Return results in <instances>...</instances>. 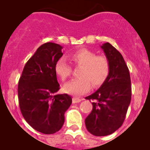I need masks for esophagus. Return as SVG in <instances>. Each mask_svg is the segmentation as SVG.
<instances>
[{"label":"esophagus","mask_w":150,"mask_h":150,"mask_svg":"<svg viewBox=\"0 0 150 150\" xmlns=\"http://www.w3.org/2000/svg\"><path fill=\"white\" fill-rule=\"evenodd\" d=\"M82 101V99L79 98V97H73L72 102L73 103H79Z\"/></svg>","instance_id":"1"}]
</instances>
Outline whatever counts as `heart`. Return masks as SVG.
I'll list each match as a JSON object with an SVG mask.
<instances>
[{"label": "heart", "mask_w": 150, "mask_h": 150, "mask_svg": "<svg viewBox=\"0 0 150 150\" xmlns=\"http://www.w3.org/2000/svg\"><path fill=\"white\" fill-rule=\"evenodd\" d=\"M75 64L81 65L79 77L73 79L64 86V92L72 95H82L90 91L92 86L97 88L103 85L110 73V63L105 56L97 55L87 48H80L70 55ZM56 74L64 81L71 76L72 68L64 58L59 59L54 66Z\"/></svg>", "instance_id": "1"}]
</instances>
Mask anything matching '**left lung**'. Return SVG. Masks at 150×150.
Here are the masks:
<instances>
[{
    "label": "left lung",
    "instance_id": "left-lung-1",
    "mask_svg": "<svg viewBox=\"0 0 150 150\" xmlns=\"http://www.w3.org/2000/svg\"><path fill=\"white\" fill-rule=\"evenodd\" d=\"M100 47L109 61L110 73L98 90L86 97L94 102L85 123L91 134L105 136L123 124L131 102L132 86L129 71L121 53L108 42Z\"/></svg>",
    "mask_w": 150,
    "mask_h": 150
}]
</instances>
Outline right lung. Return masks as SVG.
Wrapping results in <instances>:
<instances>
[{
	"label": "right lung",
	"instance_id": "1",
	"mask_svg": "<svg viewBox=\"0 0 150 150\" xmlns=\"http://www.w3.org/2000/svg\"><path fill=\"white\" fill-rule=\"evenodd\" d=\"M62 47L47 42L41 45L24 66L18 87L19 106L26 121L43 134H53L62 127L64 113L72 99L59 90L54 66L62 56Z\"/></svg>",
	"mask_w": 150,
	"mask_h": 150
}]
</instances>
